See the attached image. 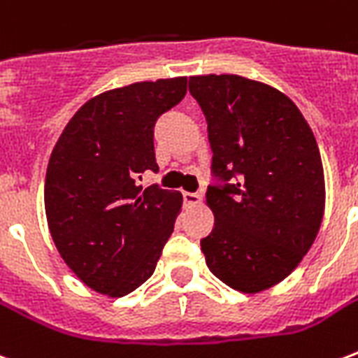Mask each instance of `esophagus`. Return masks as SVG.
Returning a JSON list of instances; mask_svg holds the SVG:
<instances>
[{
    "mask_svg": "<svg viewBox=\"0 0 358 358\" xmlns=\"http://www.w3.org/2000/svg\"><path fill=\"white\" fill-rule=\"evenodd\" d=\"M184 203L189 204V206H195V204L201 203V195L199 193H191V191H184Z\"/></svg>",
    "mask_w": 358,
    "mask_h": 358,
    "instance_id": "obj_1",
    "label": "esophagus"
}]
</instances>
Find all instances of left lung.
Instances as JSON below:
<instances>
[{"label": "left lung", "instance_id": "1", "mask_svg": "<svg viewBox=\"0 0 358 358\" xmlns=\"http://www.w3.org/2000/svg\"><path fill=\"white\" fill-rule=\"evenodd\" d=\"M208 124L214 229L201 240L215 278L242 293L276 285L296 268L324 212L323 163L293 101L238 75L191 76Z\"/></svg>", "mask_w": 358, "mask_h": 358}]
</instances>
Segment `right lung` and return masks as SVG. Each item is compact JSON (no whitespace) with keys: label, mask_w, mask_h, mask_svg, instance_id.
<instances>
[{"label":"right lung","mask_w":358,"mask_h":358,"mask_svg":"<svg viewBox=\"0 0 358 358\" xmlns=\"http://www.w3.org/2000/svg\"><path fill=\"white\" fill-rule=\"evenodd\" d=\"M187 78L136 82L90 99L52 150L45 210L52 240L76 276L108 296L152 274L182 208L180 191L136 185L157 173L154 127L184 99Z\"/></svg>","instance_id":"1"}]
</instances>
